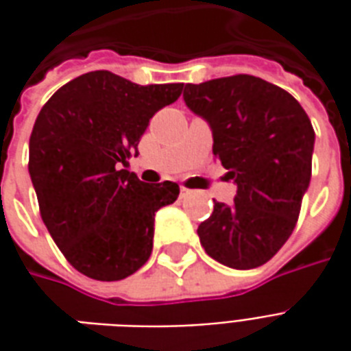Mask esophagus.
<instances>
[{
	"label": "esophagus",
	"mask_w": 351,
	"mask_h": 351,
	"mask_svg": "<svg viewBox=\"0 0 351 351\" xmlns=\"http://www.w3.org/2000/svg\"><path fill=\"white\" fill-rule=\"evenodd\" d=\"M180 191H182L184 197H186V195H193V193H195V191H193V190H188V188H182V190H180Z\"/></svg>",
	"instance_id": "obj_1"
}]
</instances>
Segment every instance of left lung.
Returning a JSON list of instances; mask_svg holds the SVG:
<instances>
[{
    "label": "left lung",
    "mask_w": 351,
    "mask_h": 351,
    "mask_svg": "<svg viewBox=\"0 0 351 351\" xmlns=\"http://www.w3.org/2000/svg\"><path fill=\"white\" fill-rule=\"evenodd\" d=\"M184 101L213 128V152L237 182L197 229L231 269L267 263L293 233L312 175L314 128L291 93L252 75L186 84Z\"/></svg>",
    "instance_id": "obj_1"
}]
</instances>
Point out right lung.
Instances as JSON below:
<instances>
[{"mask_svg":"<svg viewBox=\"0 0 351 351\" xmlns=\"http://www.w3.org/2000/svg\"><path fill=\"white\" fill-rule=\"evenodd\" d=\"M176 84L141 86L110 71H90L60 88L35 120L29 176L39 213L65 259L88 278L130 276L152 254L154 216L175 203V182L145 184L125 165Z\"/></svg>","mask_w":351,"mask_h":351,"instance_id":"right-lung-1","label":"right lung"}]
</instances>
